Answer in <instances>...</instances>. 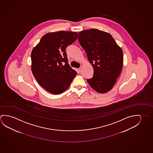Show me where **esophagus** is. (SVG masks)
Instances as JSON below:
<instances>
[{"instance_id":"1","label":"esophagus","mask_w":153,"mask_h":153,"mask_svg":"<svg viewBox=\"0 0 153 153\" xmlns=\"http://www.w3.org/2000/svg\"><path fill=\"white\" fill-rule=\"evenodd\" d=\"M81 70H82V68L81 67H80V68H78V70H77L78 73H80L81 72Z\"/></svg>"}]
</instances>
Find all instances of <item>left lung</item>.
<instances>
[{"label": "left lung", "instance_id": "1", "mask_svg": "<svg viewBox=\"0 0 153 153\" xmlns=\"http://www.w3.org/2000/svg\"><path fill=\"white\" fill-rule=\"evenodd\" d=\"M80 45L94 68L88 83L96 91L103 94L111 90L121 72L123 51L111 34L91 29L79 32Z\"/></svg>", "mask_w": 153, "mask_h": 153}]
</instances>
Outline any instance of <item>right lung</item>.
I'll use <instances>...</instances> for the list:
<instances>
[{
	"label": "right lung",
	"instance_id": "right-lung-1",
	"mask_svg": "<svg viewBox=\"0 0 153 153\" xmlns=\"http://www.w3.org/2000/svg\"><path fill=\"white\" fill-rule=\"evenodd\" d=\"M77 38L75 32H49L32 49V73L39 85L53 94L65 91L77 74L69 65L65 51Z\"/></svg>",
	"mask_w": 153,
	"mask_h": 153
}]
</instances>
